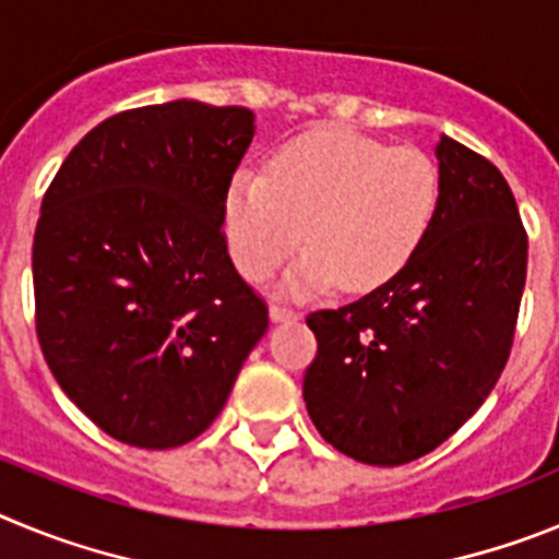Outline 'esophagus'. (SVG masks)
<instances>
[{"label": "esophagus", "instance_id": "obj_1", "mask_svg": "<svg viewBox=\"0 0 559 559\" xmlns=\"http://www.w3.org/2000/svg\"><path fill=\"white\" fill-rule=\"evenodd\" d=\"M269 313L274 322H290V319H296V316H299V310H294L290 305H283V302H271Z\"/></svg>", "mask_w": 559, "mask_h": 559}]
</instances>
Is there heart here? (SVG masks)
Here are the masks:
<instances>
[{
	"label": "heart",
	"mask_w": 559,
	"mask_h": 559,
	"mask_svg": "<svg viewBox=\"0 0 559 559\" xmlns=\"http://www.w3.org/2000/svg\"><path fill=\"white\" fill-rule=\"evenodd\" d=\"M442 195L437 162L412 145L313 128L271 156L269 173L240 170L224 224L240 274L263 283L308 240L290 285L338 283L369 294L392 283L426 243Z\"/></svg>",
	"instance_id": "b5f03b06"
}]
</instances>
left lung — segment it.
Wrapping results in <instances>:
<instances>
[{
	"label": "left lung",
	"mask_w": 559,
	"mask_h": 559,
	"mask_svg": "<svg viewBox=\"0 0 559 559\" xmlns=\"http://www.w3.org/2000/svg\"><path fill=\"white\" fill-rule=\"evenodd\" d=\"M442 195L426 243L392 283L313 310L305 369L313 426L344 456L394 467L426 456L501 378L526 283V229L490 159L442 136Z\"/></svg>",
	"instance_id": "obj_1"
}]
</instances>
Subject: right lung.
Here are the masks:
<instances>
[{
  "mask_svg": "<svg viewBox=\"0 0 559 559\" xmlns=\"http://www.w3.org/2000/svg\"><path fill=\"white\" fill-rule=\"evenodd\" d=\"M251 136L243 106L128 108L92 128L44 192L38 344L67 397L126 445L167 451L204 433L269 330L224 231Z\"/></svg>",
  "mask_w": 559,
  "mask_h": 559,
  "instance_id": "1",
  "label": "right lung"
}]
</instances>
